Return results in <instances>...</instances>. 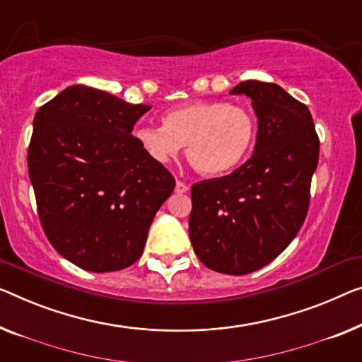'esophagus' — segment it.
<instances>
[{
    "instance_id": "esophagus-1",
    "label": "esophagus",
    "mask_w": 362,
    "mask_h": 362,
    "mask_svg": "<svg viewBox=\"0 0 362 362\" xmlns=\"http://www.w3.org/2000/svg\"><path fill=\"white\" fill-rule=\"evenodd\" d=\"M188 187L185 182H182V180H177V185H175V193H187L188 192Z\"/></svg>"
}]
</instances>
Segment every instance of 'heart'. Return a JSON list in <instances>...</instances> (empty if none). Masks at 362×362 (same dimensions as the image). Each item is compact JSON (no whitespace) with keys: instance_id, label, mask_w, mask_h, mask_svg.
<instances>
[{"instance_id":"b5f03b06","label":"heart","mask_w":362,"mask_h":362,"mask_svg":"<svg viewBox=\"0 0 362 362\" xmlns=\"http://www.w3.org/2000/svg\"><path fill=\"white\" fill-rule=\"evenodd\" d=\"M133 134L139 148L158 163H169L185 144L187 158L199 174L221 175L250 154L257 118L244 105L195 100L167 110L163 125H141Z\"/></svg>"}]
</instances>
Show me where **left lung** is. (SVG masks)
<instances>
[{"mask_svg":"<svg viewBox=\"0 0 362 362\" xmlns=\"http://www.w3.org/2000/svg\"><path fill=\"white\" fill-rule=\"evenodd\" d=\"M230 94L252 99L255 148L233 174L192 187L188 230L203 265L247 274L273 262L304 224L320 141L307 105L278 84L244 81Z\"/></svg>","mask_w":362,"mask_h":362,"instance_id":"1","label":"left lung"}]
</instances>
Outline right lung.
Segmentation results:
<instances>
[{"label": "right lung", "mask_w": 362, "mask_h": 362, "mask_svg": "<svg viewBox=\"0 0 362 362\" xmlns=\"http://www.w3.org/2000/svg\"><path fill=\"white\" fill-rule=\"evenodd\" d=\"M149 109L69 86L34 117L27 167L43 233L60 255L88 272L133 265L175 188L174 175L132 134Z\"/></svg>", "instance_id": "right-lung-1"}]
</instances>
